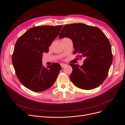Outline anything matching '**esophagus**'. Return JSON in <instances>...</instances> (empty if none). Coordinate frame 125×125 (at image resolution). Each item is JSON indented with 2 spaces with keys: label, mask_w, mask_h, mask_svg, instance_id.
I'll return each mask as SVG.
<instances>
[{
  "label": "esophagus",
  "mask_w": 125,
  "mask_h": 125,
  "mask_svg": "<svg viewBox=\"0 0 125 125\" xmlns=\"http://www.w3.org/2000/svg\"><path fill=\"white\" fill-rule=\"evenodd\" d=\"M66 64H63V63H61V66L62 68H63L64 67H65V66H66Z\"/></svg>",
  "instance_id": "34e87169"
}]
</instances>
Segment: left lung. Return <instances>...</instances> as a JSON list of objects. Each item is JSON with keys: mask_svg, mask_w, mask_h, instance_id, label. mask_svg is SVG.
<instances>
[{"mask_svg": "<svg viewBox=\"0 0 125 125\" xmlns=\"http://www.w3.org/2000/svg\"><path fill=\"white\" fill-rule=\"evenodd\" d=\"M65 37L73 41L74 54L86 58L82 66L70 64L73 69L71 82L83 90L100 86L107 76L113 62L111 45L106 35L96 27L75 23L64 26L59 38Z\"/></svg>", "mask_w": 125, "mask_h": 125, "instance_id": "obj_1", "label": "left lung"}]
</instances>
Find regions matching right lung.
<instances>
[{
  "mask_svg": "<svg viewBox=\"0 0 125 125\" xmlns=\"http://www.w3.org/2000/svg\"><path fill=\"white\" fill-rule=\"evenodd\" d=\"M62 27L45 25L30 28L15 44L12 56L13 66L20 82L32 91L47 90L57 79L61 65L53 63L45 68L42 66V58Z\"/></svg>",
  "mask_w": 125,
  "mask_h": 125,
  "instance_id": "obj_1",
  "label": "right lung"
}]
</instances>
